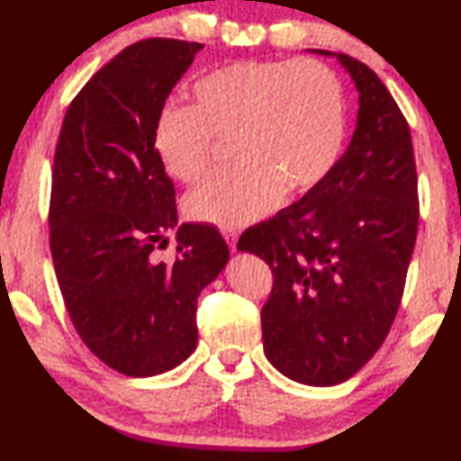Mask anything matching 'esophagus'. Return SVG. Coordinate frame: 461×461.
I'll return each instance as SVG.
<instances>
[{
  "mask_svg": "<svg viewBox=\"0 0 461 461\" xmlns=\"http://www.w3.org/2000/svg\"><path fill=\"white\" fill-rule=\"evenodd\" d=\"M222 235L226 239V243H229L230 251H237V239H239L237 230L235 229H222Z\"/></svg>",
  "mask_w": 461,
  "mask_h": 461,
  "instance_id": "1",
  "label": "esophagus"
}]
</instances>
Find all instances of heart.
Here are the masks:
<instances>
[{
	"label": "heart",
	"instance_id": "1",
	"mask_svg": "<svg viewBox=\"0 0 461 461\" xmlns=\"http://www.w3.org/2000/svg\"><path fill=\"white\" fill-rule=\"evenodd\" d=\"M191 106H166L153 144L169 178L197 182L213 140H230L237 169L205 180L185 199L197 222L239 229L287 199L312 193L333 172L346 140V103L323 62L241 60L193 84Z\"/></svg>",
	"mask_w": 461,
	"mask_h": 461
}]
</instances>
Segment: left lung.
Segmentation results:
<instances>
[{
  "instance_id": "8db88e82",
  "label": "left lung",
  "mask_w": 461,
  "mask_h": 461,
  "mask_svg": "<svg viewBox=\"0 0 461 461\" xmlns=\"http://www.w3.org/2000/svg\"><path fill=\"white\" fill-rule=\"evenodd\" d=\"M336 56L358 90L357 130L327 180L239 239L275 283L262 306L267 358L294 382L336 386L386 339L418 237V172L407 119L382 79Z\"/></svg>"
}]
</instances>
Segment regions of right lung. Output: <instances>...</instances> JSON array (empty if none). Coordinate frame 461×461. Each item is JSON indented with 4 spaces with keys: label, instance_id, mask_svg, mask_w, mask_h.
I'll return each instance as SVG.
<instances>
[{
    "label": "right lung",
    "instance_id": "1",
    "mask_svg": "<svg viewBox=\"0 0 461 461\" xmlns=\"http://www.w3.org/2000/svg\"><path fill=\"white\" fill-rule=\"evenodd\" d=\"M201 48L153 37L122 50L75 96L56 144V279L79 338L123 375L163 374L193 355L197 298L229 262L226 241L207 224L179 226L172 265L152 258L178 225L155 123Z\"/></svg>",
    "mask_w": 461,
    "mask_h": 461
}]
</instances>
